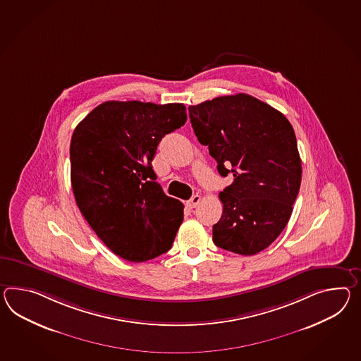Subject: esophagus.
Wrapping results in <instances>:
<instances>
[{
	"mask_svg": "<svg viewBox=\"0 0 361 361\" xmlns=\"http://www.w3.org/2000/svg\"><path fill=\"white\" fill-rule=\"evenodd\" d=\"M201 202V195H198V194H195V195H193L192 198H190V201L188 202V204H189V207H197L198 206V203Z\"/></svg>",
	"mask_w": 361,
	"mask_h": 361,
	"instance_id": "esophagus-1",
	"label": "esophagus"
}]
</instances>
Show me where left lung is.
<instances>
[{
    "mask_svg": "<svg viewBox=\"0 0 361 361\" xmlns=\"http://www.w3.org/2000/svg\"><path fill=\"white\" fill-rule=\"evenodd\" d=\"M194 133L233 183L220 192L223 214L212 241L241 255L259 253L287 226L301 184L296 135L286 116L238 94L190 106Z\"/></svg>",
    "mask_w": 361,
    "mask_h": 361,
    "instance_id": "obj_1",
    "label": "left lung"
}]
</instances>
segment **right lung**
I'll use <instances>...</instances> for the list:
<instances>
[{"mask_svg": "<svg viewBox=\"0 0 361 361\" xmlns=\"http://www.w3.org/2000/svg\"><path fill=\"white\" fill-rule=\"evenodd\" d=\"M181 103L106 102L74 129L73 193L82 215L115 255L145 262L168 252L184 204L155 181L151 161L161 138L186 123Z\"/></svg>", "mask_w": 361, "mask_h": 361, "instance_id": "add662e5", "label": "right lung"}]
</instances>
